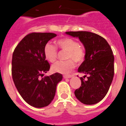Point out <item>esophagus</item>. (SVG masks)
Listing matches in <instances>:
<instances>
[{
	"instance_id": "34e87169",
	"label": "esophagus",
	"mask_w": 126,
	"mask_h": 126,
	"mask_svg": "<svg viewBox=\"0 0 126 126\" xmlns=\"http://www.w3.org/2000/svg\"><path fill=\"white\" fill-rule=\"evenodd\" d=\"M72 76H73L72 75H64V76H63V77H64V79L71 78H72Z\"/></svg>"
}]
</instances>
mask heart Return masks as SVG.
Wrapping results in <instances>:
<instances>
[{
	"mask_svg": "<svg viewBox=\"0 0 126 126\" xmlns=\"http://www.w3.org/2000/svg\"><path fill=\"white\" fill-rule=\"evenodd\" d=\"M56 44L62 51L67 52L64 62H57L52 66V70L55 73L68 74L75 67V63L81 64L85 57V52L83 48L79 45L78 42L70 38L60 39ZM44 53L47 59L50 62H54L57 59V50L55 46L50 43L44 47Z\"/></svg>",
	"mask_w": 126,
	"mask_h": 126,
	"instance_id": "1",
	"label": "heart"
}]
</instances>
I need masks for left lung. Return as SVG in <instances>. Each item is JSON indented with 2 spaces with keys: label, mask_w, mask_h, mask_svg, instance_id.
Wrapping results in <instances>:
<instances>
[{
  "label": "left lung",
  "mask_w": 126,
  "mask_h": 126,
  "mask_svg": "<svg viewBox=\"0 0 126 126\" xmlns=\"http://www.w3.org/2000/svg\"><path fill=\"white\" fill-rule=\"evenodd\" d=\"M65 33L78 38L85 48L84 61L78 68L79 73L85 75L80 78L81 86L75 90L76 97L83 104L97 103L105 96L113 80L114 57L112 48L105 39L92 32Z\"/></svg>",
  "instance_id": "8db88e82"
}]
</instances>
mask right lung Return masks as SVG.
<instances>
[{
    "mask_svg": "<svg viewBox=\"0 0 126 126\" xmlns=\"http://www.w3.org/2000/svg\"><path fill=\"white\" fill-rule=\"evenodd\" d=\"M56 36L52 33H30L13 52V81L24 100L34 107L48 106L55 96L57 85L62 79V75L58 73L40 78L50 67L45 59L44 47Z\"/></svg>",
    "mask_w": 126,
    "mask_h": 126,
    "instance_id": "add662e5",
    "label": "right lung"
}]
</instances>
